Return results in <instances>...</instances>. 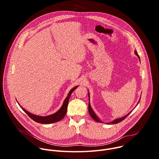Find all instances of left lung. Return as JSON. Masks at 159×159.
<instances>
[{"label":"left lung","instance_id":"obj_1","mask_svg":"<svg viewBox=\"0 0 159 159\" xmlns=\"http://www.w3.org/2000/svg\"><path fill=\"white\" fill-rule=\"evenodd\" d=\"M134 53H135V55H137L139 58V59H140V57H139V54H138V53H137V51H134ZM89 114H90V116L92 117V118L94 120H95L96 121H98V122H100V123H101L102 121L99 119V118L96 115V114H95V112L93 111V109H92V107H91V106H90V98H89ZM140 100H139V102H138V104L139 103V102H140ZM138 104H137V105H138ZM131 112V111L130 112H129L128 114H127L126 116H123V117H122V118H118V119H116V120H113L112 121H111V122H110V123H107V124H108V125H109V124H111V125H112V124H116V123H120V122H121V121H122L123 120H124L129 114ZM103 123V122H102Z\"/></svg>","mask_w":159,"mask_h":159}]
</instances>
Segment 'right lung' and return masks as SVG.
I'll use <instances>...</instances> for the list:
<instances>
[{
	"label": "right lung",
	"instance_id": "obj_1",
	"mask_svg": "<svg viewBox=\"0 0 159 159\" xmlns=\"http://www.w3.org/2000/svg\"><path fill=\"white\" fill-rule=\"evenodd\" d=\"M78 86H75L74 87L73 89H72L70 92L68 94L67 97L66 98V99L64 100V102L63 103L62 106L61 107V108L54 114H52L51 115L49 116H38V115H33L31 113H30V112H28V111H26L25 109H24L20 105V107L22 109L26 114L34 121L39 123H42V124H50V123H53L57 121H59L60 120H61L64 116H65L66 111H67V106H68V103H69V101L70 99V97L72 93V92L75 89H77Z\"/></svg>",
	"mask_w": 159,
	"mask_h": 159
}]
</instances>
